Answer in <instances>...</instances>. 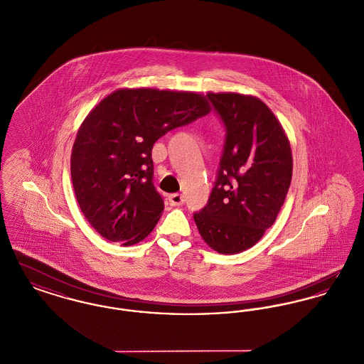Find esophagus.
Returning <instances> with one entry per match:
<instances>
[{
    "instance_id": "34e87169",
    "label": "esophagus",
    "mask_w": 364,
    "mask_h": 364,
    "mask_svg": "<svg viewBox=\"0 0 364 364\" xmlns=\"http://www.w3.org/2000/svg\"><path fill=\"white\" fill-rule=\"evenodd\" d=\"M168 202L171 206H181L184 203V198L181 193H173V195H169Z\"/></svg>"
}]
</instances>
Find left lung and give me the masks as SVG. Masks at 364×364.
I'll return each mask as SVG.
<instances>
[{
  "label": "left lung",
  "mask_w": 364,
  "mask_h": 364,
  "mask_svg": "<svg viewBox=\"0 0 364 364\" xmlns=\"http://www.w3.org/2000/svg\"><path fill=\"white\" fill-rule=\"evenodd\" d=\"M206 97L225 127V143L208 205L193 220L213 250L237 254L274 224L292 180V151L276 116L258 98Z\"/></svg>",
  "instance_id": "8db88e82"
}]
</instances>
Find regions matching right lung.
Returning <instances> with one entry per match:
<instances>
[{
	"instance_id": "right-lung-1",
	"label": "right lung",
	"mask_w": 364,
	"mask_h": 364,
	"mask_svg": "<svg viewBox=\"0 0 364 364\" xmlns=\"http://www.w3.org/2000/svg\"><path fill=\"white\" fill-rule=\"evenodd\" d=\"M208 112L199 94L154 88L117 90L90 112L73 143L70 176L80 210L101 236L132 245L150 235L164 210L153 146Z\"/></svg>"
}]
</instances>
